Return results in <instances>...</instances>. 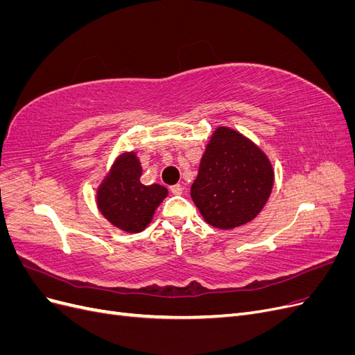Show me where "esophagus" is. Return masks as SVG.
<instances>
[{
  "label": "esophagus",
  "instance_id": "esophagus-1",
  "mask_svg": "<svg viewBox=\"0 0 355 355\" xmlns=\"http://www.w3.org/2000/svg\"><path fill=\"white\" fill-rule=\"evenodd\" d=\"M170 192L173 196H180L182 192H184V188H182L180 185H173V187H170Z\"/></svg>",
  "mask_w": 355,
  "mask_h": 355
}]
</instances>
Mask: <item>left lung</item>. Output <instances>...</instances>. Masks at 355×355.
I'll return each mask as SVG.
<instances>
[{
    "label": "left lung",
    "instance_id": "obj_1",
    "mask_svg": "<svg viewBox=\"0 0 355 355\" xmlns=\"http://www.w3.org/2000/svg\"><path fill=\"white\" fill-rule=\"evenodd\" d=\"M272 187L274 170L268 155L240 132L219 125L201 157L191 198L209 225L232 230L262 211Z\"/></svg>",
    "mask_w": 355,
    "mask_h": 355
}]
</instances>
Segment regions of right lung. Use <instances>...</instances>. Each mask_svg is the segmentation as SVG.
<instances>
[{
	"label": "right lung",
	"instance_id": "add662e5",
	"mask_svg": "<svg viewBox=\"0 0 355 355\" xmlns=\"http://www.w3.org/2000/svg\"><path fill=\"white\" fill-rule=\"evenodd\" d=\"M142 166L135 151L118 155L101 185L96 204L102 216L115 228L128 234L142 232L168 191L163 185H144Z\"/></svg>",
	"mask_w": 355,
	"mask_h": 355
}]
</instances>
